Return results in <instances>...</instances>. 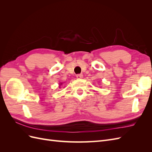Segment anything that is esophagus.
Masks as SVG:
<instances>
[{
	"mask_svg": "<svg viewBox=\"0 0 152 152\" xmlns=\"http://www.w3.org/2000/svg\"><path fill=\"white\" fill-rule=\"evenodd\" d=\"M76 77H77V79H82V78H83V75H82V74H78V75H77Z\"/></svg>",
	"mask_w": 152,
	"mask_h": 152,
	"instance_id": "esophagus-1",
	"label": "esophagus"
}]
</instances>
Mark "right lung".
<instances>
[{
	"mask_svg": "<svg viewBox=\"0 0 152 152\" xmlns=\"http://www.w3.org/2000/svg\"><path fill=\"white\" fill-rule=\"evenodd\" d=\"M61 84H62V83H61V84H60V85H61Z\"/></svg>",
	"mask_w": 152,
	"mask_h": 152,
	"instance_id": "1",
	"label": "right lung"
}]
</instances>
